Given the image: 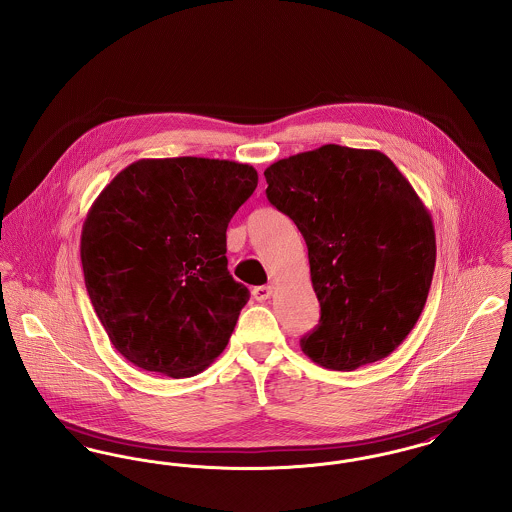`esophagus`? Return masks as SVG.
I'll return each instance as SVG.
<instances>
[{"label": "esophagus", "mask_w": 512, "mask_h": 512, "mask_svg": "<svg viewBox=\"0 0 512 512\" xmlns=\"http://www.w3.org/2000/svg\"><path fill=\"white\" fill-rule=\"evenodd\" d=\"M272 292H274V288L272 286H257V288H253V297L257 299V301H267L268 297L272 295Z\"/></svg>", "instance_id": "34e87169"}]
</instances>
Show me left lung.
<instances>
[{"instance_id":"obj_1","label":"left lung","mask_w":512,"mask_h":512,"mask_svg":"<svg viewBox=\"0 0 512 512\" xmlns=\"http://www.w3.org/2000/svg\"><path fill=\"white\" fill-rule=\"evenodd\" d=\"M268 201L309 249L320 303L301 351L330 370L388 357L413 330L436 267L432 217L409 180L376 149L318 147L272 163Z\"/></svg>"}]
</instances>
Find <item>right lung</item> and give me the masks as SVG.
<instances>
[{"label": "right lung", "instance_id": "add662e5", "mask_svg": "<svg viewBox=\"0 0 512 512\" xmlns=\"http://www.w3.org/2000/svg\"><path fill=\"white\" fill-rule=\"evenodd\" d=\"M259 182L251 165L140 159L98 195L82 226L84 282L126 361L188 378L234 332L249 290L228 272L226 228Z\"/></svg>", "mask_w": 512, "mask_h": 512}]
</instances>
